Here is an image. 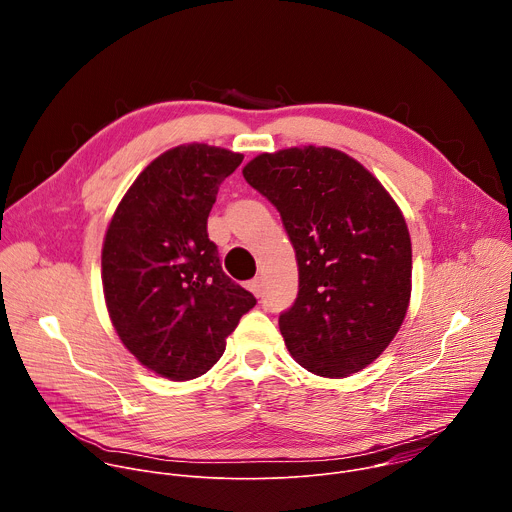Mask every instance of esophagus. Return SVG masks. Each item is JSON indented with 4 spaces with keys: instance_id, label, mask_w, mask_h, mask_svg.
Wrapping results in <instances>:
<instances>
[{
    "instance_id": "obj_1",
    "label": "esophagus",
    "mask_w": 512,
    "mask_h": 512,
    "mask_svg": "<svg viewBox=\"0 0 512 512\" xmlns=\"http://www.w3.org/2000/svg\"><path fill=\"white\" fill-rule=\"evenodd\" d=\"M249 291L253 296H257V298H261V294H263V281L257 277V279H251L249 281Z\"/></svg>"
}]
</instances>
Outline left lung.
I'll return each instance as SVG.
<instances>
[{
  "label": "left lung",
  "mask_w": 512,
  "mask_h": 512,
  "mask_svg": "<svg viewBox=\"0 0 512 512\" xmlns=\"http://www.w3.org/2000/svg\"><path fill=\"white\" fill-rule=\"evenodd\" d=\"M245 180L281 214L296 249L300 291L279 330L318 377H350L381 356L411 298V237L385 186L332 148L259 154Z\"/></svg>",
  "instance_id": "8db88e82"
}]
</instances>
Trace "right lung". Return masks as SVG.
<instances>
[{
    "instance_id": "1",
    "label": "right lung",
    "mask_w": 512,
    "mask_h": 512,
    "mask_svg": "<svg viewBox=\"0 0 512 512\" xmlns=\"http://www.w3.org/2000/svg\"><path fill=\"white\" fill-rule=\"evenodd\" d=\"M243 154L206 143L158 156L129 186L105 233L101 277L123 346L145 369L190 381L223 356L257 300L225 275L206 221Z\"/></svg>"
}]
</instances>
